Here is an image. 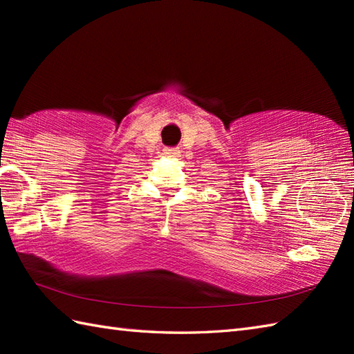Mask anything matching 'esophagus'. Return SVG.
I'll use <instances>...</instances> for the list:
<instances>
[{
  "label": "esophagus",
  "mask_w": 354,
  "mask_h": 354,
  "mask_svg": "<svg viewBox=\"0 0 354 354\" xmlns=\"http://www.w3.org/2000/svg\"><path fill=\"white\" fill-rule=\"evenodd\" d=\"M162 153H164L165 156L175 158V156H179V153H181V150H179L178 147H164V149H162Z\"/></svg>",
  "instance_id": "obj_1"
}]
</instances>
